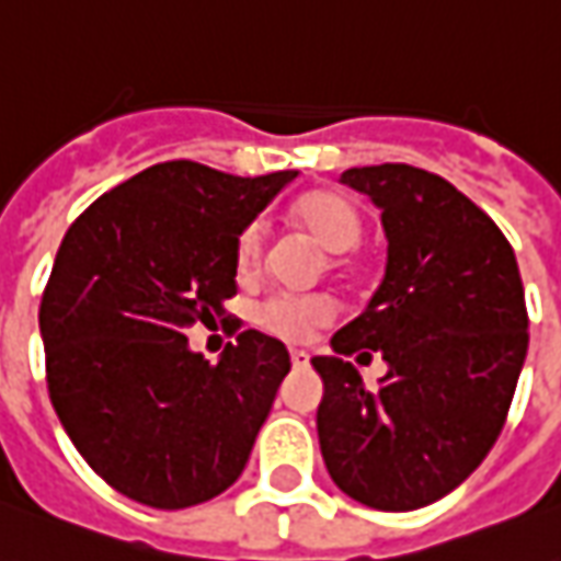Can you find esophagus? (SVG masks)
I'll return each mask as SVG.
<instances>
[{"label": "esophagus", "instance_id": "1", "mask_svg": "<svg viewBox=\"0 0 561 561\" xmlns=\"http://www.w3.org/2000/svg\"><path fill=\"white\" fill-rule=\"evenodd\" d=\"M289 360H293V366H296V369H305V366H308V360H311V354H308V351H302V347H293V351H289Z\"/></svg>", "mask_w": 561, "mask_h": 561}]
</instances>
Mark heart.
<instances>
[{
    "mask_svg": "<svg viewBox=\"0 0 561 561\" xmlns=\"http://www.w3.org/2000/svg\"><path fill=\"white\" fill-rule=\"evenodd\" d=\"M293 219L302 231H308L320 250L327 253H345L360 241V216L335 192H308L293 204ZM265 231L259 222L247 226L234 243V262L238 272L253 274L262 259ZM332 318V305L323 296H296V293H277L259 308V327L284 339H305L311 327L327 323Z\"/></svg>",
    "mask_w": 561,
    "mask_h": 561,
    "instance_id": "1",
    "label": "heart"
}]
</instances>
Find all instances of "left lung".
Listing matches in <instances>:
<instances>
[{
    "label": "left lung",
    "instance_id": "left-lung-1",
    "mask_svg": "<svg viewBox=\"0 0 561 561\" xmlns=\"http://www.w3.org/2000/svg\"><path fill=\"white\" fill-rule=\"evenodd\" d=\"M342 183L381 210L388 262L330 345L378 351L388 373L366 388L354 363L311 360L320 451L347 497L403 513L446 497L492 451L528 351L523 277L501 229L443 176L376 164Z\"/></svg>",
    "mask_w": 561,
    "mask_h": 561
}]
</instances>
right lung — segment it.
Returning a JSON list of instances; mask_svg holds the SVG:
<instances>
[{
    "label": "right lung",
    "instance_id": "obj_1",
    "mask_svg": "<svg viewBox=\"0 0 561 561\" xmlns=\"http://www.w3.org/2000/svg\"><path fill=\"white\" fill-rule=\"evenodd\" d=\"M293 180L164 161L69 226L38 308L48 391L81 458L130 501L195 507L247 467L287 345L243 330L210 363L185 332L226 314L234 243Z\"/></svg>",
    "mask_w": 561,
    "mask_h": 561
}]
</instances>
